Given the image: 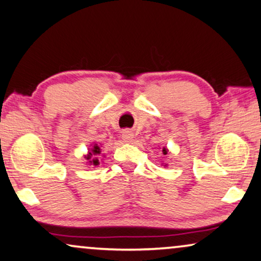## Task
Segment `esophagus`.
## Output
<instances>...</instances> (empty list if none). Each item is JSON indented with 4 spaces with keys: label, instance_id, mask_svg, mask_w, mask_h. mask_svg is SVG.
I'll use <instances>...</instances> for the list:
<instances>
[{
    "label": "esophagus",
    "instance_id": "obj_1",
    "mask_svg": "<svg viewBox=\"0 0 261 261\" xmlns=\"http://www.w3.org/2000/svg\"><path fill=\"white\" fill-rule=\"evenodd\" d=\"M121 138H123L125 142H131L134 138V134L131 133L130 130H124L123 134H121Z\"/></svg>",
    "mask_w": 261,
    "mask_h": 261
}]
</instances>
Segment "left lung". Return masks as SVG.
Returning a JSON list of instances; mask_svg holds the SVG:
<instances>
[{"mask_svg":"<svg viewBox=\"0 0 261 261\" xmlns=\"http://www.w3.org/2000/svg\"><path fill=\"white\" fill-rule=\"evenodd\" d=\"M162 152H163V155H166V154H167V149L163 148V149H162Z\"/></svg>","mask_w":261,"mask_h":261,"instance_id":"obj_1","label":"left lung"}]
</instances>
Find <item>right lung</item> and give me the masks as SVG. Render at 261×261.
Returning <instances> with one entry per match:
<instances>
[{"label": "right lung", "instance_id": "add662e5", "mask_svg": "<svg viewBox=\"0 0 261 261\" xmlns=\"http://www.w3.org/2000/svg\"><path fill=\"white\" fill-rule=\"evenodd\" d=\"M100 152H101V149L98 144H94L92 147V149H89L88 154L85 156L86 160H88L89 165H93V166H98L99 165V159L98 156L100 155Z\"/></svg>", "mask_w": 261, "mask_h": 261}]
</instances>
